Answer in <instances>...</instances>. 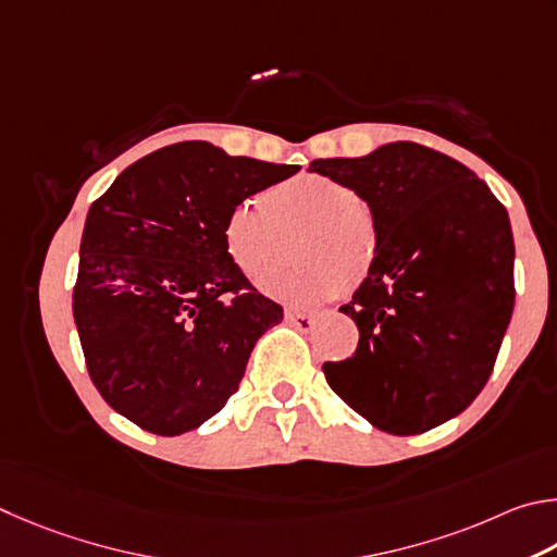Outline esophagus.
Returning <instances> with one entry per match:
<instances>
[{"mask_svg": "<svg viewBox=\"0 0 557 557\" xmlns=\"http://www.w3.org/2000/svg\"><path fill=\"white\" fill-rule=\"evenodd\" d=\"M286 320L294 327H298L300 333H308V330H313L318 315L315 313H298V310H288L286 313Z\"/></svg>", "mask_w": 557, "mask_h": 557, "instance_id": "esophagus-1", "label": "esophagus"}]
</instances>
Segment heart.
Masks as SVG:
<instances>
[{"mask_svg": "<svg viewBox=\"0 0 557 557\" xmlns=\"http://www.w3.org/2000/svg\"><path fill=\"white\" fill-rule=\"evenodd\" d=\"M299 234L306 260L267 284L290 306H313L362 284L374 267L379 227L372 208L349 185L330 175L304 173L251 195L230 210L222 227L227 257L244 276L263 284L287 258V237Z\"/></svg>", "mask_w": 557, "mask_h": 557, "instance_id": "obj_1", "label": "heart"}]
</instances>
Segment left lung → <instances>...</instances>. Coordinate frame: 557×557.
<instances>
[{
	"mask_svg": "<svg viewBox=\"0 0 557 557\" xmlns=\"http://www.w3.org/2000/svg\"><path fill=\"white\" fill-rule=\"evenodd\" d=\"M310 171L349 185L379 227L374 267L339 308L359 343L323 364L330 388L392 435L450 421L484 388L513 313L506 208L474 171L413 141Z\"/></svg>",
	"mask_w": 557,
	"mask_h": 557,
	"instance_id": "1",
	"label": "left lung"
}]
</instances>
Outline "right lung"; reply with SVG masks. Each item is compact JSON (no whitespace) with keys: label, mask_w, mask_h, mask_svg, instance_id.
Wrapping results in <instances>:
<instances>
[{"label":"right lung","mask_w":557,"mask_h":557,"mask_svg":"<svg viewBox=\"0 0 557 557\" xmlns=\"http://www.w3.org/2000/svg\"><path fill=\"white\" fill-rule=\"evenodd\" d=\"M298 165L181 141L144 156L87 212L73 318L97 392L156 435H181L222 411L263 330L284 308L224 251L239 200Z\"/></svg>","instance_id":"right-lung-1"}]
</instances>
